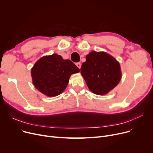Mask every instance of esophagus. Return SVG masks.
I'll list each match as a JSON object with an SVG mask.
<instances>
[{
  "label": "esophagus",
  "mask_w": 153,
  "mask_h": 153,
  "mask_svg": "<svg viewBox=\"0 0 153 153\" xmlns=\"http://www.w3.org/2000/svg\"><path fill=\"white\" fill-rule=\"evenodd\" d=\"M76 65L80 69L81 68V62H77L76 64Z\"/></svg>",
  "instance_id": "obj_1"
}]
</instances>
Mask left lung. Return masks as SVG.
Here are the masks:
<instances>
[{
	"instance_id": "left-lung-1",
	"label": "left lung",
	"mask_w": 153,
	"mask_h": 153,
	"mask_svg": "<svg viewBox=\"0 0 153 153\" xmlns=\"http://www.w3.org/2000/svg\"><path fill=\"white\" fill-rule=\"evenodd\" d=\"M81 73L93 93L103 95L115 88L122 78L120 63L105 52L92 51L86 56Z\"/></svg>"
}]
</instances>
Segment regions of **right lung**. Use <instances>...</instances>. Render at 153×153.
<instances>
[{"mask_svg": "<svg viewBox=\"0 0 153 153\" xmlns=\"http://www.w3.org/2000/svg\"><path fill=\"white\" fill-rule=\"evenodd\" d=\"M79 71L71 60L53 54L40 58L32 68L31 74L33 85L40 92L54 97L66 89L71 75Z\"/></svg>", "mask_w": 153, "mask_h": 153, "instance_id": "1", "label": "right lung"}]
</instances>
